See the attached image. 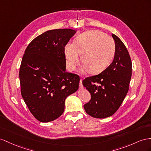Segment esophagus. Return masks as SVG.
I'll use <instances>...</instances> for the list:
<instances>
[{
  "instance_id": "esophagus-1",
  "label": "esophagus",
  "mask_w": 151,
  "mask_h": 151,
  "mask_svg": "<svg viewBox=\"0 0 151 151\" xmlns=\"http://www.w3.org/2000/svg\"><path fill=\"white\" fill-rule=\"evenodd\" d=\"M82 79H81L80 81V88H82Z\"/></svg>"
}]
</instances>
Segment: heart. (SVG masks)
<instances>
[{"label": "heart", "mask_w": 151, "mask_h": 151, "mask_svg": "<svg viewBox=\"0 0 151 151\" xmlns=\"http://www.w3.org/2000/svg\"><path fill=\"white\" fill-rule=\"evenodd\" d=\"M115 43L111 37L100 30H90L80 34L75 43L69 42L65 46L66 65L74 71L80 64V54L84 68L91 73H98L106 69L112 60Z\"/></svg>", "instance_id": "heart-1"}]
</instances>
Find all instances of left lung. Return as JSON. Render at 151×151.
Masks as SVG:
<instances>
[{
	"label": "left lung",
	"mask_w": 151,
	"mask_h": 151,
	"mask_svg": "<svg viewBox=\"0 0 151 151\" xmlns=\"http://www.w3.org/2000/svg\"><path fill=\"white\" fill-rule=\"evenodd\" d=\"M113 62L99 75L87 77L83 85L90 92L91 99L83 106L86 113L97 119L106 118L119 109L129 90L132 63L124 44L115 34Z\"/></svg>",
	"instance_id": "left-lung-1"
}]
</instances>
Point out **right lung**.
Returning <instances> with one entry per match:
<instances>
[{
  "label": "right lung",
  "mask_w": 151,
  "mask_h": 151,
  "mask_svg": "<svg viewBox=\"0 0 151 151\" xmlns=\"http://www.w3.org/2000/svg\"><path fill=\"white\" fill-rule=\"evenodd\" d=\"M76 30H48L30 42L20 64L21 94L39 121H54L63 114L65 99L78 89L80 78L65 71L64 48Z\"/></svg>",
  "instance_id": "obj_1"
}]
</instances>
